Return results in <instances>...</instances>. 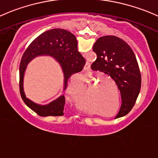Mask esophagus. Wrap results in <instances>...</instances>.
<instances>
[{
	"label": "esophagus",
	"mask_w": 158,
	"mask_h": 158,
	"mask_svg": "<svg viewBox=\"0 0 158 158\" xmlns=\"http://www.w3.org/2000/svg\"><path fill=\"white\" fill-rule=\"evenodd\" d=\"M83 91L85 92V95L87 96H89L91 94V92H90V89H89V88H86V87H84L83 88Z\"/></svg>",
	"instance_id": "esophagus-1"
}]
</instances>
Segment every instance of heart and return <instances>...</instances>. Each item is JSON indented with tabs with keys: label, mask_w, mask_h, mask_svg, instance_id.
Instances as JSON below:
<instances>
[{
	"label": "heart",
	"mask_w": 158,
	"mask_h": 158,
	"mask_svg": "<svg viewBox=\"0 0 158 158\" xmlns=\"http://www.w3.org/2000/svg\"><path fill=\"white\" fill-rule=\"evenodd\" d=\"M101 64L99 65L98 68L100 70H98L96 73V76L100 79L101 82H107L110 79L112 76L116 73L119 64V58L114 51L107 50L103 51V54L101 56ZM73 77L74 81L77 83H81L83 79V72L79 69H72ZM96 79L92 76H89L88 81L91 82H95Z\"/></svg>",
	"instance_id": "1"
}]
</instances>
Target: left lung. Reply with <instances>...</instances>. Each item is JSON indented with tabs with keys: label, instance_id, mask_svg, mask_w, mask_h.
<instances>
[{
	"label": "left lung",
	"instance_id": "left-lung-1",
	"mask_svg": "<svg viewBox=\"0 0 158 158\" xmlns=\"http://www.w3.org/2000/svg\"><path fill=\"white\" fill-rule=\"evenodd\" d=\"M114 41L120 52L119 68L109 82L92 90L98 99L94 114L98 119L104 122H113L129 114L135 104L142 82L133 51L122 40L115 39Z\"/></svg>",
	"mask_w": 158,
	"mask_h": 158
}]
</instances>
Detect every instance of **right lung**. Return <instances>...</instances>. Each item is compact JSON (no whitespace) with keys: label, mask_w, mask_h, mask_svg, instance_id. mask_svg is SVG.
<instances>
[{"label":"right lung","mask_w":158,"mask_h":158,"mask_svg":"<svg viewBox=\"0 0 158 158\" xmlns=\"http://www.w3.org/2000/svg\"><path fill=\"white\" fill-rule=\"evenodd\" d=\"M66 44L62 41H40L24 54L19 66V92L23 103L35 113V119L45 127L54 129H61L73 125L77 116V107L85 98L81 88L71 85L69 77L62 66L64 73V89L60 96L49 104H37L29 99L25 93L23 86V75L26 61L38 54H45L52 56L64 65Z\"/></svg>","instance_id":"1"}]
</instances>
